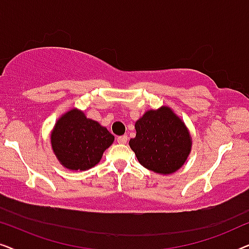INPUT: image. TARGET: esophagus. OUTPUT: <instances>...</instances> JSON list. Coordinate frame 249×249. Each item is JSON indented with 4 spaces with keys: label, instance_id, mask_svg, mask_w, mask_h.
<instances>
[{
    "label": "esophagus",
    "instance_id": "obj_1",
    "mask_svg": "<svg viewBox=\"0 0 249 249\" xmlns=\"http://www.w3.org/2000/svg\"><path fill=\"white\" fill-rule=\"evenodd\" d=\"M117 141L119 144H125V142H128V136L127 135H124V136H119L117 138Z\"/></svg>",
    "mask_w": 249,
    "mask_h": 249
}]
</instances>
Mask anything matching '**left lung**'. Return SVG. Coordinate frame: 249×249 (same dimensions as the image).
Segmentation results:
<instances>
[{
	"label": "left lung",
	"mask_w": 249,
	"mask_h": 249,
	"mask_svg": "<svg viewBox=\"0 0 249 249\" xmlns=\"http://www.w3.org/2000/svg\"><path fill=\"white\" fill-rule=\"evenodd\" d=\"M129 141L139 163L159 175L178 171L192 149V137L183 121L168 107L145 112L135 124Z\"/></svg>",
	"instance_id": "left-lung-1"
}]
</instances>
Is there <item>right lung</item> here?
Masks as SVG:
<instances>
[{"instance_id": "obj_1", "label": "right lung", "mask_w": 249, "mask_h": 249, "mask_svg": "<svg viewBox=\"0 0 249 249\" xmlns=\"http://www.w3.org/2000/svg\"><path fill=\"white\" fill-rule=\"evenodd\" d=\"M113 142L114 136L107 128L77 108L64 113L51 134L56 159L64 168L72 171H85L96 165Z\"/></svg>"}]
</instances>
